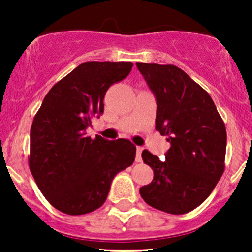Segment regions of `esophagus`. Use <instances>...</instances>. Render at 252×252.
I'll return each instance as SVG.
<instances>
[{"instance_id":"esophagus-1","label":"esophagus","mask_w":252,"mask_h":252,"mask_svg":"<svg viewBox=\"0 0 252 252\" xmlns=\"http://www.w3.org/2000/svg\"><path fill=\"white\" fill-rule=\"evenodd\" d=\"M142 147L141 146H138L136 147V156H135V161L136 162H141L142 158H141V152H142Z\"/></svg>"}]
</instances>
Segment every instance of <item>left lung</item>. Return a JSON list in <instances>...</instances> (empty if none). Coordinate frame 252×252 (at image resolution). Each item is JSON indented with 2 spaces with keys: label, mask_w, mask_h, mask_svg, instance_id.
<instances>
[{
  "label": "left lung",
  "mask_w": 252,
  "mask_h": 252,
  "mask_svg": "<svg viewBox=\"0 0 252 252\" xmlns=\"http://www.w3.org/2000/svg\"><path fill=\"white\" fill-rule=\"evenodd\" d=\"M136 67L156 97V130L171 142L166 159L142 151L154 179L140 188V195L163 212H190L210 196L224 172V122L207 91L180 68L140 62Z\"/></svg>",
  "instance_id": "1"
}]
</instances>
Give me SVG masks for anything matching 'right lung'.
<instances>
[{
	"instance_id": "add662e5",
	"label": "right lung",
	"mask_w": 252,
	"mask_h": 252,
	"mask_svg": "<svg viewBox=\"0 0 252 252\" xmlns=\"http://www.w3.org/2000/svg\"><path fill=\"white\" fill-rule=\"evenodd\" d=\"M131 62H85L45 96L30 129L29 168L47 201L78 216L103 205L114 175L131 166L136 147L126 139H91L85 129L103 113L111 85L130 73Z\"/></svg>"
}]
</instances>
